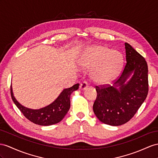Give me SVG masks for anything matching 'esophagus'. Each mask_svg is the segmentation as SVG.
<instances>
[{"label": "esophagus", "instance_id": "34e87169", "mask_svg": "<svg viewBox=\"0 0 158 158\" xmlns=\"http://www.w3.org/2000/svg\"><path fill=\"white\" fill-rule=\"evenodd\" d=\"M87 87H88V83L85 81H83L80 85V89L81 90L86 89Z\"/></svg>", "mask_w": 158, "mask_h": 158}]
</instances>
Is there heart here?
<instances>
[{
	"mask_svg": "<svg viewBox=\"0 0 158 158\" xmlns=\"http://www.w3.org/2000/svg\"><path fill=\"white\" fill-rule=\"evenodd\" d=\"M83 61L87 67H94L91 77L95 82L106 83L118 75L123 63L121 52L106 46H95L85 55Z\"/></svg>",
	"mask_w": 158,
	"mask_h": 158,
	"instance_id": "heart-1",
	"label": "heart"
}]
</instances>
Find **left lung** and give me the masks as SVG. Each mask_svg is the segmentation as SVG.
Returning a JSON list of instances; mask_svg holds the SVG:
<instances>
[{
  "label": "left lung",
  "instance_id": "1",
  "mask_svg": "<svg viewBox=\"0 0 158 158\" xmlns=\"http://www.w3.org/2000/svg\"><path fill=\"white\" fill-rule=\"evenodd\" d=\"M125 48L126 63L121 75L114 81V87L109 84L95 87L94 114L102 123L113 126L130 120L146 99L149 90L146 60L129 43H125ZM132 72V78L125 84Z\"/></svg>",
  "mask_w": 158,
  "mask_h": 158
}]
</instances>
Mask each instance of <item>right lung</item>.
<instances>
[{
  "instance_id": "add662e5",
  "label": "right lung",
  "mask_w": 158,
  "mask_h": 158,
  "mask_svg": "<svg viewBox=\"0 0 158 158\" xmlns=\"http://www.w3.org/2000/svg\"><path fill=\"white\" fill-rule=\"evenodd\" d=\"M79 84L77 83L71 87L64 89L54 102L49 106L39 110H31L21 106L13 95L10 85V95L13 102L27 119L39 125H51L61 121L70 108V97L74 91L79 89Z\"/></svg>"
}]
</instances>
